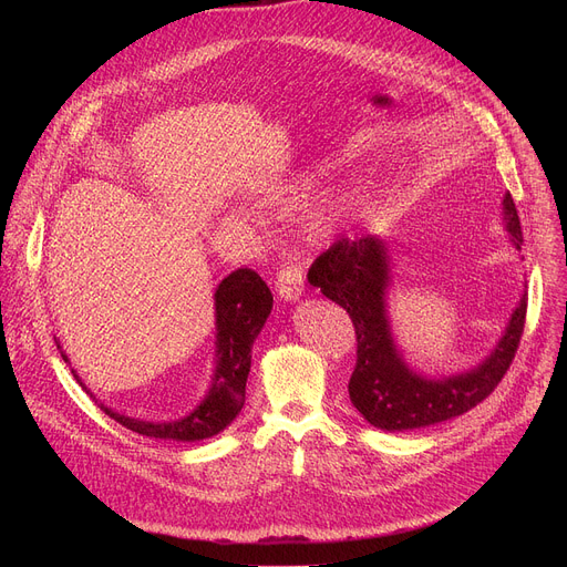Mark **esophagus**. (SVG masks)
<instances>
[{
  "instance_id": "esophagus-1",
  "label": "esophagus",
  "mask_w": 567,
  "mask_h": 567,
  "mask_svg": "<svg viewBox=\"0 0 567 567\" xmlns=\"http://www.w3.org/2000/svg\"><path fill=\"white\" fill-rule=\"evenodd\" d=\"M276 291L280 293V299L285 301H299V296L303 293V271L296 264L285 261L280 266V271L276 274Z\"/></svg>"
}]
</instances>
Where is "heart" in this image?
I'll list each match as a JSON object with an SVG mask.
<instances>
[{"label":"heart","instance_id":"b5f03b06","mask_svg":"<svg viewBox=\"0 0 567 567\" xmlns=\"http://www.w3.org/2000/svg\"><path fill=\"white\" fill-rule=\"evenodd\" d=\"M329 223H331V220H329V216L319 212V214H312V216H310V223H308V225H310V231H315V234H323L326 229H329Z\"/></svg>","mask_w":567,"mask_h":567}]
</instances>
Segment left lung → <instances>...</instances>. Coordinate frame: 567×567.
<instances>
[{
  "instance_id": "8db88e82",
  "label": "left lung",
  "mask_w": 567,
  "mask_h": 567,
  "mask_svg": "<svg viewBox=\"0 0 567 567\" xmlns=\"http://www.w3.org/2000/svg\"><path fill=\"white\" fill-rule=\"evenodd\" d=\"M503 223L513 246L524 244L511 193L503 197ZM308 280L326 299L342 306L355 331V368L349 379L351 404L363 419L385 432H406L451 421L481 404L508 372L526 321V293L487 359L468 372L432 379L415 374L402 359L385 312L391 287V259L374 234L340 238L319 255Z\"/></svg>"
}]
</instances>
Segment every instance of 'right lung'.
Masks as SVG:
<instances>
[{
    "label": "right lung",
    "mask_w": 567,
    "mask_h": 567,
    "mask_svg": "<svg viewBox=\"0 0 567 567\" xmlns=\"http://www.w3.org/2000/svg\"><path fill=\"white\" fill-rule=\"evenodd\" d=\"M216 370L208 393L188 415L169 423H152L131 419L101 404V409L118 425L142 436L165 441H202L223 432L246 402V381L250 372L252 344L266 317L274 308V293L252 268H236L216 289ZM59 347V344H56ZM62 349V347H59ZM64 361L66 353L62 351ZM86 391L82 379L71 370ZM92 395V391H86ZM96 400V395H92ZM99 402V400H96Z\"/></svg>",
    "instance_id": "1"
}]
</instances>
